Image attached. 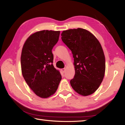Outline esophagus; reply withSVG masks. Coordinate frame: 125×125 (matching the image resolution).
I'll return each mask as SVG.
<instances>
[{"label":"esophagus","mask_w":125,"mask_h":125,"mask_svg":"<svg viewBox=\"0 0 125 125\" xmlns=\"http://www.w3.org/2000/svg\"><path fill=\"white\" fill-rule=\"evenodd\" d=\"M61 71H62V72H63V73H64L65 72V68H63L61 69Z\"/></svg>","instance_id":"1"}]
</instances>
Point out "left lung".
<instances>
[{"label":"left lung","mask_w":125,"mask_h":125,"mask_svg":"<svg viewBox=\"0 0 125 125\" xmlns=\"http://www.w3.org/2000/svg\"><path fill=\"white\" fill-rule=\"evenodd\" d=\"M62 41L73 54L75 75L72 87L83 96L92 94L102 82L105 71V58L98 39L86 30L78 28L63 31Z\"/></svg>","instance_id":"1"}]
</instances>
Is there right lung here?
<instances>
[{
    "label": "right lung",
    "instance_id": "add662e5",
    "mask_svg": "<svg viewBox=\"0 0 125 125\" xmlns=\"http://www.w3.org/2000/svg\"><path fill=\"white\" fill-rule=\"evenodd\" d=\"M60 31L42 30L30 36L23 46L21 66L24 79L35 94L42 98L54 94L62 76L53 65L52 50Z\"/></svg>",
    "mask_w": 125,
    "mask_h": 125
}]
</instances>
